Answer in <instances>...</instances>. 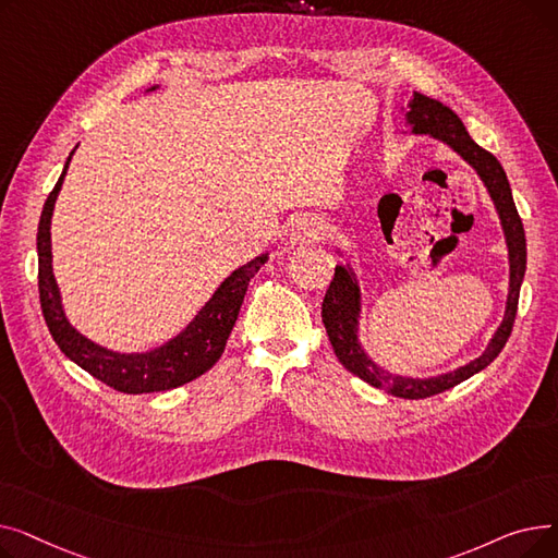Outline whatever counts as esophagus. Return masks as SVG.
Returning a JSON list of instances; mask_svg holds the SVG:
<instances>
[{
  "label": "esophagus",
  "instance_id": "obj_1",
  "mask_svg": "<svg viewBox=\"0 0 558 558\" xmlns=\"http://www.w3.org/2000/svg\"><path fill=\"white\" fill-rule=\"evenodd\" d=\"M324 230H326V226H324V221H320L318 217H314V215H303V217H299L294 223H291L289 240H291V244L314 242V240L320 238V234H324Z\"/></svg>",
  "mask_w": 558,
  "mask_h": 558
}]
</instances>
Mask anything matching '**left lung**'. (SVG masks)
Segmentation results:
<instances>
[{
  "mask_svg": "<svg viewBox=\"0 0 558 558\" xmlns=\"http://www.w3.org/2000/svg\"><path fill=\"white\" fill-rule=\"evenodd\" d=\"M404 122L416 135H432L434 140H441L448 144L452 151H457L468 165H471L482 179L484 187L490 194V201L500 217L502 232L507 240L509 251V296H507V310L500 328L490 337L484 353L468 362L454 371L432 375V377H407V375H393L385 368H379L360 343V314H362V291L357 276L350 264H337L335 278L326 291L324 307H320V316H324V326L330 337L332 350L337 360L364 383H368L375 389H385L391 396L398 398H429L436 393H444L452 387H457L463 379L484 371L497 355L502 353L507 339L511 337V328L518 312V299H520V284L526 269V240L524 228L520 221V215L515 210L511 185L507 181V173L502 165L497 162L493 154L468 135L459 114L448 108L446 104L436 101L432 97H425L421 93H414L407 104ZM341 253V251H339Z\"/></svg>",
  "mask_w": 558,
  "mask_h": 558,
  "instance_id": "8db88e82",
  "label": "left lung"
}]
</instances>
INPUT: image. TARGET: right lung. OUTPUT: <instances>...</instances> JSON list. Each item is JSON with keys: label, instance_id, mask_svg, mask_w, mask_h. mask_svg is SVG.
Masks as SVG:
<instances>
[{"label": "right lung", "instance_id": "obj_1", "mask_svg": "<svg viewBox=\"0 0 558 558\" xmlns=\"http://www.w3.org/2000/svg\"><path fill=\"white\" fill-rule=\"evenodd\" d=\"M156 87L158 85L149 87V90H156ZM74 151L63 167L61 179L49 192L38 223V291L47 328L65 357L114 391L154 393L183 387L219 362L244 303L248 282L262 264L269 259V253H262L244 267L234 269L217 287L213 299L190 320L187 328L158 348L146 350V353H117V350L90 341L68 320L61 289H58L51 269V215Z\"/></svg>", "mask_w": 558, "mask_h": 558}]
</instances>
